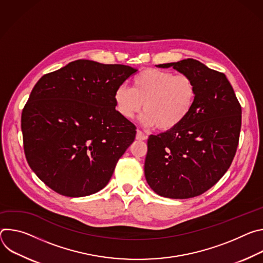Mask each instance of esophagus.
Here are the masks:
<instances>
[{"label":"esophagus","instance_id":"obj_1","mask_svg":"<svg viewBox=\"0 0 263 263\" xmlns=\"http://www.w3.org/2000/svg\"><path fill=\"white\" fill-rule=\"evenodd\" d=\"M146 135L145 134H143L140 130H137L136 131V139L137 140H145L146 139Z\"/></svg>","mask_w":263,"mask_h":263}]
</instances>
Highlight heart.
<instances>
[{
  "label": "heart",
  "mask_w": 263,
  "mask_h": 263,
  "mask_svg": "<svg viewBox=\"0 0 263 263\" xmlns=\"http://www.w3.org/2000/svg\"><path fill=\"white\" fill-rule=\"evenodd\" d=\"M116 109L127 120L145 111L141 123L160 131H171L191 115L197 100V86L189 74L145 68L132 81V88L121 85L114 93Z\"/></svg>",
  "instance_id": "1"
}]
</instances>
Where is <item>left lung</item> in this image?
I'll return each instance as SVG.
<instances>
[{
    "instance_id": "8db88e82",
    "label": "left lung",
    "mask_w": 263,
    "mask_h": 263,
    "mask_svg": "<svg viewBox=\"0 0 263 263\" xmlns=\"http://www.w3.org/2000/svg\"><path fill=\"white\" fill-rule=\"evenodd\" d=\"M191 76L197 100L176 129L149 135L144 176L159 196L189 199L207 192L224 175L235 156L241 106L226 74L189 58L158 64Z\"/></svg>"
}]
</instances>
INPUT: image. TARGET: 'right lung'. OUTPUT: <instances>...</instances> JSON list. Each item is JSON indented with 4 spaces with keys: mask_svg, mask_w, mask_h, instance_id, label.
Masks as SVG:
<instances>
[{
    "mask_svg": "<svg viewBox=\"0 0 263 263\" xmlns=\"http://www.w3.org/2000/svg\"><path fill=\"white\" fill-rule=\"evenodd\" d=\"M136 71L80 59L35 84L22 112L24 151L51 190L78 198L108 184L136 134L116 110L114 93Z\"/></svg>",
    "mask_w": 263,
    "mask_h": 263,
    "instance_id": "add662e5",
    "label": "right lung"
}]
</instances>
